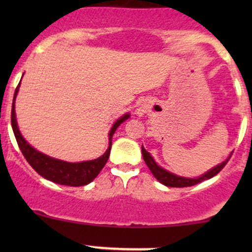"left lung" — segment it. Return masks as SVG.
I'll use <instances>...</instances> for the list:
<instances>
[{
	"instance_id": "obj_1",
	"label": "left lung",
	"mask_w": 252,
	"mask_h": 252,
	"mask_svg": "<svg viewBox=\"0 0 252 252\" xmlns=\"http://www.w3.org/2000/svg\"><path fill=\"white\" fill-rule=\"evenodd\" d=\"M142 155H143V160L146 161L147 166H148L150 172L153 173V175H154L155 178L161 182V184L166 185V186H168V187H189V186H193V185L199 184V182H201L204 180H207V179L213 178V176L218 174V173L220 172L222 168H224L225 164H226L227 161L230 160V158H228L226 161H224V162L218 164V166L215 167V168H212L207 173H205V174L201 175L200 178L189 179V178H181V176H176L174 174H172V173L164 170L163 168H161L160 166H158V164H156L154 158L150 156L149 153L147 152L143 147H142Z\"/></svg>"
}]
</instances>
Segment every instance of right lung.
Segmentation results:
<instances>
[{"mask_svg":"<svg viewBox=\"0 0 252 252\" xmlns=\"http://www.w3.org/2000/svg\"><path fill=\"white\" fill-rule=\"evenodd\" d=\"M19 85L16 86L15 94H14V99H13V105H11V126H13L14 135H15L16 142L19 144V148L21 150V153L24 154L25 158L27 160V162L31 164L32 168H33L37 174H40L42 178L47 179L52 182H56L59 185H65V186H85L94 180L96 176L99 174V172L102 168L105 166L106 161H108L110 150H111V144H112V135L116 131V129L120 126V124L124 122L126 118L129 117V115H124L116 121L110 130L109 134V148L100 158H96V160L91 161H85V162H78V163H70L65 162V161L57 160V158H52L50 156L42 154L35 150L33 147H31L30 144L25 141V138L22 137L20 134L19 128H17L16 124V118H15V109H14V102H15V97L19 91Z\"/></svg>","mask_w":252,"mask_h":252,"instance_id":"add662e5","label":"right lung"}]
</instances>
